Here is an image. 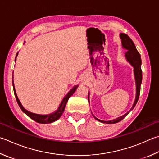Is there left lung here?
I'll return each instance as SVG.
<instances>
[{
    "mask_svg": "<svg viewBox=\"0 0 159 159\" xmlns=\"http://www.w3.org/2000/svg\"><path fill=\"white\" fill-rule=\"evenodd\" d=\"M120 37L121 41H122V48L127 50V51L125 52V58H126L127 61L134 67V77H135L136 86V95L135 101H134L133 106L131 108V109L127 113H125V115L119 117L118 118L111 120H109V121H104L97 118L96 117H95L93 114L91 113L92 115L94 116V118L96 119L97 120H98L99 122H103V123H107V124H114V123H117V122H118L120 121H121L122 120L124 119L125 117L128 115V113H129L134 107H135L137 102L139 100V98L140 92V85H141V83H142L141 58H140V55L136 50V46L135 45H134L133 41L131 39L127 34H124V33H121V34H120ZM88 100L89 102V93L88 94Z\"/></svg>",
    "mask_w": 159,
    "mask_h": 159,
    "instance_id": "obj_1",
    "label": "left lung"
}]
</instances>
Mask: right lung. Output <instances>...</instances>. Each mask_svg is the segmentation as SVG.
<instances>
[{
  "label": "right lung",
  "mask_w": 159,
  "mask_h": 159,
  "mask_svg": "<svg viewBox=\"0 0 159 159\" xmlns=\"http://www.w3.org/2000/svg\"><path fill=\"white\" fill-rule=\"evenodd\" d=\"M17 55H18V53L16 54V56ZM15 61H16V59H15ZM77 87H78V86L77 85L74 86V87L68 93L67 95L64 98V99H63L61 103L60 104V105H59L57 110L55 111V112L52 113H50V114H48V115H39V114H36V113H33L28 111H27L25 108L22 106L21 103H20V102L19 101V98H18V97H17V95L16 93V91H15L14 82H13V88H14V95H15V97H16L17 103H18V104H19V106L20 107V109H21L23 111V113H25L27 116H29L31 119H32L33 120H34L37 122H39V123H41V124H48V123H51V122L57 120L60 118L61 116L62 115L63 112L64 111L65 106L67 103L68 99H69L71 95L74 93L76 89H77Z\"/></svg>",
  "instance_id": "right-lung-1"
}]
</instances>
